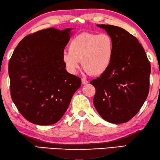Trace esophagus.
Here are the masks:
<instances>
[{
  "label": "esophagus",
  "instance_id": "obj_1",
  "mask_svg": "<svg viewBox=\"0 0 160 160\" xmlns=\"http://www.w3.org/2000/svg\"><path fill=\"white\" fill-rule=\"evenodd\" d=\"M82 84L83 85H86V84H87L89 83L88 81H87V79H85V78H82Z\"/></svg>",
  "mask_w": 160,
  "mask_h": 160
}]
</instances>
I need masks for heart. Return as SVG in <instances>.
I'll use <instances>...</instances> for the list:
<instances>
[{
	"label": "heart",
	"instance_id": "b5f03b06",
	"mask_svg": "<svg viewBox=\"0 0 160 160\" xmlns=\"http://www.w3.org/2000/svg\"><path fill=\"white\" fill-rule=\"evenodd\" d=\"M114 43L107 33L83 32L69 43V51H64L62 62L68 71L76 73L82 61L84 68L92 76L105 73L112 61Z\"/></svg>",
	"mask_w": 160,
	"mask_h": 160
}]
</instances>
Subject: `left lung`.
<instances>
[{
  "instance_id": "1",
  "label": "left lung",
  "mask_w": 160,
  "mask_h": 160,
  "mask_svg": "<svg viewBox=\"0 0 160 160\" xmlns=\"http://www.w3.org/2000/svg\"><path fill=\"white\" fill-rule=\"evenodd\" d=\"M114 43L108 70L92 80L95 88L93 104L102 119L113 124L128 122L143 106L149 92L151 65L138 40L123 28L98 25Z\"/></svg>"
}]
</instances>
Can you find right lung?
I'll return each mask as SVG.
<instances>
[{"instance_id": "right-lung-1", "label": "right lung", "mask_w": 160, "mask_h": 160, "mask_svg": "<svg viewBox=\"0 0 160 160\" xmlns=\"http://www.w3.org/2000/svg\"><path fill=\"white\" fill-rule=\"evenodd\" d=\"M71 30L50 28L28 35L8 62L11 97L22 117L32 124L58 122L82 84L62 62Z\"/></svg>"}]
</instances>
